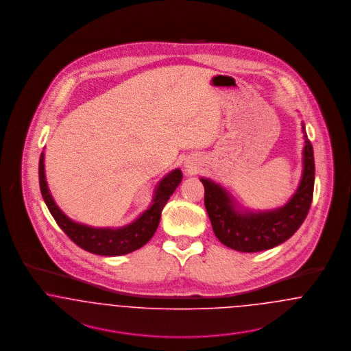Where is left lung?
I'll use <instances>...</instances> for the list:
<instances>
[{
  "label": "left lung",
  "mask_w": 351,
  "mask_h": 351,
  "mask_svg": "<svg viewBox=\"0 0 351 351\" xmlns=\"http://www.w3.org/2000/svg\"><path fill=\"white\" fill-rule=\"evenodd\" d=\"M302 134L305 146L300 185L292 199L282 208L259 213L241 212L221 185L201 178L205 189V208L221 243L241 252H258L283 243L298 232L309 212L315 188L313 147L304 123Z\"/></svg>",
  "instance_id": "left-lung-1"
}]
</instances>
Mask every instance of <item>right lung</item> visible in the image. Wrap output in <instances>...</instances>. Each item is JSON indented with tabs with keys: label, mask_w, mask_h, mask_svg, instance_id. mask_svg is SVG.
<instances>
[{
	"label": "right lung",
	"mask_w": 351,
	"mask_h": 351,
	"mask_svg": "<svg viewBox=\"0 0 351 351\" xmlns=\"http://www.w3.org/2000/svg\"><path fill=\"white\" fill-rule=\"evenodd\" d=\"M43 162L45 154L42 152L39 159V185L43 200L46 202L52 217L55 218L56 223L67 234L71 241L75 242L79 247L104 256L125 255L146 245L158 229L162 210L167 204L169 196L175 192V189L182 183L183 179V173L179 168L171 171L155 188L154 200L150 208L145 210L132 223L118 229L92 228L72 221L55 204L46 183Z\"/></svg>",
	"instance_id": "add662e5"
}]
</instances>
